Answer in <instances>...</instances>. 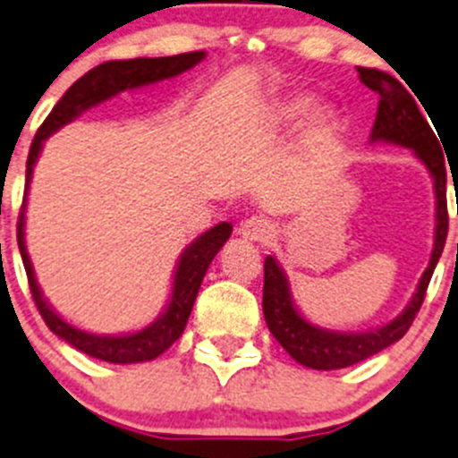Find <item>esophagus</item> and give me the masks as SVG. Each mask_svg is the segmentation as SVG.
<instances>
[{"mask_svg":"<svg viewBox=\"0 0 458 458\" xmlns=\"http://www.w3.org/2000/svg\"><path fill=\"white\" fill-rule=\"evenodd\" d=\"M239 234L246 239H250V242H267V239H272L276 234V228L275 224H272L267 216H248V219L242 221V225H239Z\"/></svg>","mask_w":458,"mask_h":458,"instance_id":"1","label":"esophagus"}]
</instances>
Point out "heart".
Returning <instances> with one entry per match:
<instances>
[{"label": "heart", "instance_id": "b5f03b06", "mask_svg": "<svg viewBox=\"0 0 458 458\" xmlns=\"http://www.w3.org/2000/svg\"><path fill=\"white\" fill-rule=\"evenodd\" d=\"M310 104L312 101L308 99V97H294V99L285 101L284 106H281L279 110V117L285 119V122H294V119H301L303 114L310 110ZM332 123V117L327 110H318V113L312 114L310 119V132L312 135H323V132L330 128Z\"/></svg>", "mask_w": 458, "mask_h": 458}]
</instances>
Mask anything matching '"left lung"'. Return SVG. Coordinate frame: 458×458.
Listing matches in <instances>:
<instances>
[{
    "label": "left lung",
    "instance_id": "left-lung-1",
    "mask_svg": "<svg viewBox=\"0 0 458 458\" xmlns=\"http://www.w3.org/2000/svg\"><path fill=\"white\" fill-rule=\"evenodd\" d=\"M359 77L370 90L378 92V110L372 128V141H392L405 148H412L419 159L428 165L434 179L437 192V237L429 266L423 272L412 301L405 306L394 321L370 332H332L312 326L297 312L290 299V285L284 270L272 257L263 263V317L272 336L281 348L312 370H339L354 366L383 348L399 341L412 326L414 317L421 310L426 290L432 279V272L441 257L447 237V199H445V159L441 146L429 123L423 119L414 97L405 90L399 80L377 68H357Z\"/></svg>",
    "mask_w": 458,
    "mask_h": 458
}]
</instances>
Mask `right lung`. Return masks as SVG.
I'll use <instances>...</instances> for the list:
<instances>
[{
	"label": "right lung",
	"instance_id": "add662e5",
	"mask_svg": "<svg viewBox=\"0 0 458 458\" xmlns=\"http://www.w3.org/2000/svg\"><path fill=\"white\" fill-rule=\"evenodd\" d=\"M203 57H206L203 50H192V53L173 55V57H137L122 59V62H106L95 66L92 71H88L84 77H80L75 84L64 92L62 99L57 101V106L50 110V114L44 119L39 131H37L35 140L30 143L29 161H26V191H29V183L32 177V165H35L37 157H39V150L41 146H44L46 137H50L55 131L66 126L68 122H72V119H75L77 114L84 113V110L110 99V97L119 95L122 90L157 84V81L161 80H170V77L182 75L188 68L197 66ZM24 206L26 201L21 203L20 221H17V243H20L21 261H24L32 301H35L37 310H39L46 326H48L55 335L62 336L66 344H71L72 348L86 352L88 357L101 359V361L108 363L150 361V359H157L161 352H165V350L183 335V327H186L188 317H191L192 306H195L203 275H206L208 266H210V261L215 259L216 252L221 250V246L228 242L230 233H233V225L224 221V224H216L215 228L203 233L199 239H195V242L183 250L182 259H179L177 272H174L173 297H170V303L168 308H165L164 315L157 318L155 323H150V326L143 327L140 332H132V335L97 336L88 335V332L80 330V327L64 321V318L48 306L44 294H41L39 285H37L35 281V272H32L29 252H26Z\"/></svg>",
	"mask_w": 458,
	"mask_h": 458
}]
</instances>
